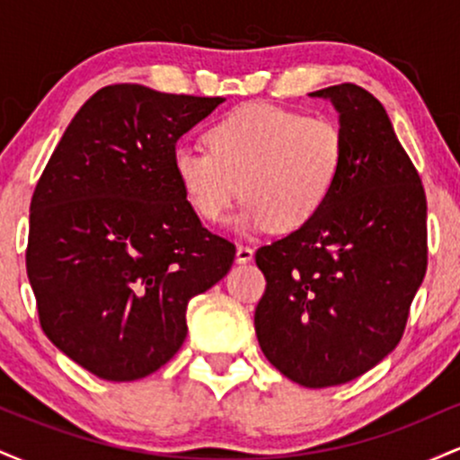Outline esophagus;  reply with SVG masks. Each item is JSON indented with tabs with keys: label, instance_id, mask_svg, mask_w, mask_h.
<instances>
[{
	"label": "esophagus",
	"instance_id": "1",
	"mask_svg": "<svg viewBox=\"0 0 460 460\" xmlns=\"http://www.w3.org/2000/svg\"><path fill=\"white\" fill-rule=\"evenodd\" d=\"M252 255H255V251H252L251 246L246 244H237V251H235V260L240 263H246L252 260Z\"/></svg>",
	"mask_w": 460,
	"mask_h": 460
}]
</instances>
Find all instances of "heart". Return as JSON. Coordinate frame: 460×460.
<instances>
[{
	"label": "heart",
	"mask_w": 460,
	"mask_h": 460,
	"mask_svg": "<svg viewBox=\"0 0 460 460\" xmlns=\"http://www.w3.org/2000/svg\"><path fill=\"white\" fill-rule=\"evenodd\" d=\"M209 153L177 146L172 171L192 212L220 223L237 197L235 225L289 234L322 212L346 164L335 120L268 103H244L205 129Z\"/></svg>",
	"instance_id": "obj_1"
}]
</instances>
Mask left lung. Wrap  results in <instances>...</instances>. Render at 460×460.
Instances as JSON below:
<instances>
[{
	"label": "left lung",
	"mask_w": 460,
	"mask_h": 460,
	"mask_svg": "<svg viewBox=\"0 0 460 460\" xmlns=\"http://www.w3.org/2000/svg\"><path fill=\"white\" fill-rule=\"evenodd\" d=\"M329 99L346 136V164L311 223L257 248L266 292L255 331L268 361L303 387L361 376L402 340L429 263L426 194L383 103L337 84Z\"/></svg>",
	"instance_id": "8db88e82"
}]
</instances>
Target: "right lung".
I'll return each instance as SVG.
<instances>
[{"label":"right lung","instance_id":"obj_1","mask_svg":"<svg viewBox=\"0 0 460 460\" xmlns=\"http://www.w3.org/2000/svg\"><path fill=\"white\" fill-rule=\"evenodd\" d=\"M223 102L105 86L73 116L36 183L25 268L40 326L94 376L138 381L171 361L190 298L235 260L172 171L177 140Z\"/></svg>","mask_w":460,"mask_h":460}]
</instances>
